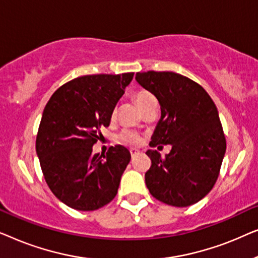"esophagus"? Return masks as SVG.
I'll return each mask as SVG.
<instances>
[{
  "label": "esophagus",
  "instance_id": "obj_1",
  "mask_svg": "<svg viewBox=\"0 0 258 258\" xmlns=\"http://www.w3.org/2000/svg\"><path fill=\"white\" fill-rule=\"evenodd\" d=\"M130 154H132V157H134V156H136V155L140 154V150L135 149V148H132V149H130Z\"/></svg>",
  "mask_w": 258,
  "mask_h": 258
}]
</instances>
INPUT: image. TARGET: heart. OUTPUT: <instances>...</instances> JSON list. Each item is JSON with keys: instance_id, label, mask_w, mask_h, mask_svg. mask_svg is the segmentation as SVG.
I'll list each match as a JSON object with an SVG mask.
<instances>
[{"instance_id": "heart-1", "label": "heart", "mask_w": 258, "mask_h": 258, "mask_svg": "<svg viewBox=\"0 0 258 258\" xmlns=\"http://www.w3.org/2000/svg\"><path fill=\"white\" fill-rule=\"evenodd\" d=\"M153 100H155V97L150 93H148V91H140V93H137L135 95V101L140 109H142L144 105L148 104ZM111 117H114V114L111 115ZM119 139H121L123 142L132 144H136L140 142V136L137 135L135 132H132V130H124V132H122L121 135H119Z\"/></svg>"}]
</instances>
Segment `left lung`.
I'll use <instances>...</instances> for the list:
<instances>
[{"label":"left lung","instance_id":"obj_1","mask_svg":"<svg viewBox=\"0 0 258 258\" xmlns=\"http://www.w3.org/2000/svg\"><path fill=\"white\" fill-rule=\"evenodd\" d=\"M135 79L161 107L150 147L171 146L164 158L156 150L146 153L151 160L147 188L169 206L195 204L216 183L227 148L216 105L199 83L179 74L137 73Z\"/></svg>","mask_w":258,"mask_h":258}]
</instances>
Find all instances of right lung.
<instances>
[{"mask_svg": "<svg viewBox=\"0 0 258 258\" xmlns=\"http://www.w3.org/2000/svg\"><path fill=\"white\" fill-rule=\"evenodd\" d=\"M134 73L87 75L69 81L52 94L42 114L36 154L45 182L73 209H100L114 200L130 162L125 147L93 153L100 129L109 126L112 111Z\"/></svg>", "mask_w": 258, "mask_h": 258, "instance_id": "1", "label": "right lung"}]
</instances>
